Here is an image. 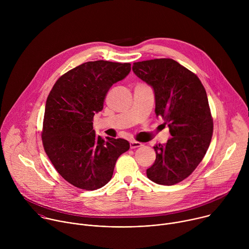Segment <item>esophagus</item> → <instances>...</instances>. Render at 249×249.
Returning <instances> with one entry per match:
<instances>
[{"instance_id": "obj_1", "label": "esophagus", "mask_w": 249, "mask_h": 249, "mask_svg": "<svg viewBox=\"0 0 249 249\" xmlns=\"http://www.w3.org/2000/svg\"><path fill=\"white\" fill-rule=\"evenodd\" d=\"M142 146V143H140V142H137V141H130V148L131 149H136V148H139Z\"/></svg>"}]
</instances>
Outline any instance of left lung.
Wrapping results in <instances>:
<instances>
[{"label":"left lung","mask_w":249,"mask_h":249,"mask_svg":"<svg viewBox=\"0 0 249 249\" xmlns=\"http://www.w3.org/2000/svg\"><path fill=\"white\" fill-rule=\"evenodd\" d=\"M133 72L155 92L156 114L164 120L171 138L156 145V160L148 178L161 185L184 180L202 161L213 135V118L199 78L172 59L137 62Z\"/></svg>","instance_id":"8db88e82"}]
</instances>
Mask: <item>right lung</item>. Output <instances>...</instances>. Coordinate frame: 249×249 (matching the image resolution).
<instances>
[{
  "label": "right lung",
  "mask_w": 249,
  "mask_h": 249,
  "mask_svg": "<svg viewBox=\"0 0 249 249\" xmlns=\"http://www.w3.org/2000/svg\"><path fill=\"white\" fill-rule=\"evenodd\" d=\"M130 71V63L87 62L61 76L47 97L45 153L63 178L78 188L95 190L108 183L117 159L130 148L124 139L95 135L92 126L106 93Z\"/></svg>",
  "instance_id": "1"
}]
</instances>
